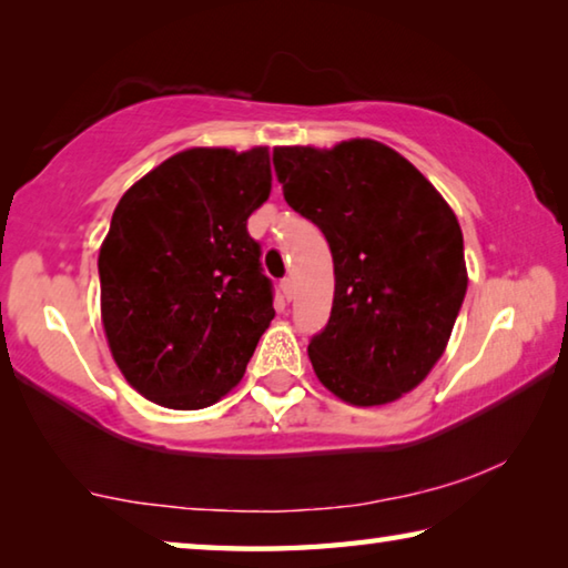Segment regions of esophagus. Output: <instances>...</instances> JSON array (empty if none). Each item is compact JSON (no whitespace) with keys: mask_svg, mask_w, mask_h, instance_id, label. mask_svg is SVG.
<instances>
[{"mask_svg":"<svg viewBox=\"0 0 568 568\" xmlns=\"http://www.w3.org/2000/svg\"><path fill=\"white\" fill-rule=\"evenodd\" d=\"M281 293H283L285 301H291V297H293V281H291V277H283V281H281Z\"/></svg>","mask_w":568,"mask_h":568,"instance_id":"obj_1","label":"esophagus"}]
</instances>
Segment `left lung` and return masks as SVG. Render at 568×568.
I'll use <instances>...</instances> for the list:
<instances>
[{
  "instance_id": "1",
  "label": "left lung",
  "mask_w": 568,
  "mask_h": 568,
  "mask_svg": "<svg viewBox=\"0 0 568 568\" xmlns=\"http://www.w3.org/2000/svg\"><path fill=\"white\" fill-rule=\"evenodd\" d=\"M273 165L287 205L333 253V311L307 345L315 376L353 406L400 398L444 355L466 295L454 210L376 140L275 148Z\"/></svg>"
}]
</instances>
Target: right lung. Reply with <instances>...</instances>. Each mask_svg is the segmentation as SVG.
<instances>
[{"instance_id": "add662e5", "label": "right lung", "mask_w": 568, "mask_h": 568, "mask_svg": "<svg viewBox=\"0 0 568 568\" xmlns=\"http://www.w3.org/2000/svg\"><path fill=\"white\" fill-rule=\"evenodd\" d=\"M271 152L192 148L134 182L100 247L114 363L152 403L197 410L235 388L275 318L247 217L271 195Z\"/></svg>"}]
</instances>
